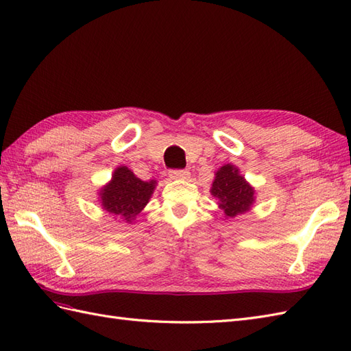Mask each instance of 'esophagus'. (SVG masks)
I'll list each match as a JSON object with an SVG mask.
<instances>
[{
    "mask_svg": "<svg viewBox=\"0 0 351 351\" xmlns=\"http://www.w3.org/2000/svg\"><path fill=\"white\" fill-rule=\"evenodd\" d=\"M169 176L172 179H188L190 178V172L185 169H173L169 172Z\"/></svg>",
    "mask_w": 351,
    "mask_h": 351,
    "instance_id": "obj_1",
    "label": "esophagus"
}]
</instances>
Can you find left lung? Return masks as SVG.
I'll use <instances>...</instances> for the list:
<instances>
[{
    "label": "left lung",
    "instance_id": "left-lung-1",
    "mask_svg": "<svg viewBox=\"0 0 351 351\" xmlns=\"http://www.w3.org/2000/svg\"><path fill=\"white\" fill-rule=\"evenodd\" d=\"M212 195L219 200V208L230 218L247 212L254 203V188L239 175V169L231 165L222 166L217 172Z\"/></svg>",
    "mask_w": 351,
    "mask_h": 351
}]
</instances>
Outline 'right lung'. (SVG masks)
I'll use <instances>...</instances> for the list:
<instances>
[{
	"instance_id": "1",
	"label": "right lung",
	"mask_w": 351,
	"mask_h": 351,
	"mask_svg": "<svg viewBox=\"0 0 351 351\" xmlns=\"http://www.w3.org/2000/svg\"><path fill=\"white\" fill-rule=\"evenodd\" d=\"M154 188L156 181H141L132 170L121 166L115 169L111 184H108L101 193L102 206L117 218L132 222L145 208Z\"/></svg>"
}]
</instances>
